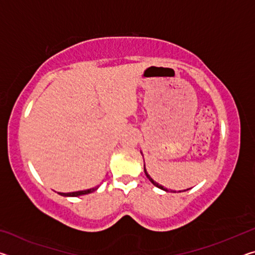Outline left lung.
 Returning <instances> with one entry per match:
<instances>
[{
	"label": "left lung",
	"mask_w": 255,
	"mask_h": 255,
	"mask_svg": "<svg viewBox=\"0 0 255 255\" xmlns=\"http://www.w3.org/2000/svg\"><path fill=\"white\" fill-rule=\"evenodd\" d=\"M144 172H145V174H146V176H147V179L150 181V182H152L155 187H157V188H159V189H162V190H164V191H167V189L166 188H164L163 185H161V184H158L157 182H155V181L150 178L149 176V174L147 173V171H146V167H145V164H144ZM187 190H189V189H187ZM187 190H183V191H187ZM173 192H175V191H173ZM181 192V191H180Z\"/></svg>",
	"instance_id": "8db88e82"
}]
</instances>
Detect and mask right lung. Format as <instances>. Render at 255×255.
Wrapping results in <instances>:
<instances>
[{
  "instance_id": "obj_1",
  "label": "right lung",
  "mask_w": 255,
  "mask_h": 255,
  "mask_svg": "<svg viewBox=\"0 0 255 255\" xmlns=\"http://www.w3.org/2000/svg\"><path fill=\"white\" fill-rule=\"evenodd\" d=\"M99 188L98 187H94L91 189H88V190H82V191H75V192H67V193H64V192H58L60 196H64V197H79V196H83V195H88V193H91L93 191H96V190Z\"/></svg>"
}]
</instances>
